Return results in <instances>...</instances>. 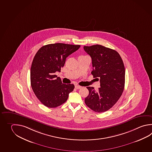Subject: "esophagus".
<instances>
[{
    "label": "esophagus",
    "instance_id": "esophagus-1",
    "mask_svg": "<svg viewBox=\"0 0 152 152\" xmlns=\"http://www.w3.org/2000/svg\"><path fill=\"white\" fill-rule=\"evenodd\" d=\"M75 88H76V89H81V88H82V87H81V86H78V85H76V86H75Z\"/></svg>",
    "mask_w": 152,
    "mask_h": 152
}]
</instances>
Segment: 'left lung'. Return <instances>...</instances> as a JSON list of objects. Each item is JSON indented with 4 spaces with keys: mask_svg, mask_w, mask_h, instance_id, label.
<instances>
[{
    "mask_svg": "<svg viewBox=\"0 0 152 152\" xmlns=\"http://www.w3.org/2000/svg\"><path fill=\"white\" fill-rule=\"evenodd\" d=\"M92 59L91 74L100 82L97 91L88 87L89 95L86 105L94 112L102 113L111 108L120 98L124 90L125 69L119 53L101 45L83 47Z\"/></svg>",
    "mask_w": 152,
    "mask_h": 152,
    "instance_id": "1",
    "label": "left lung"
}]
</instances>
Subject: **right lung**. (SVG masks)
Listing matches in <instances>:
<instances>
[{"instance_id":"obj_1","label":"right lung","mask_w":152,"mask_h":152,"mask_svg":"<svg viewBox=\"0 0 152 152\" xmlns=\"http://www.w3.org/2000/svg\"><path fill=\"white\" fill-rule=\"evenodd\" d=\"M80 47L50 44L40 48L36 53L30 70L31 87L38 99L47 107L56 108L65 103L74 90V84L62 83L55 74L61 72L66 57Z\"/></svg>"}]
</instances>
